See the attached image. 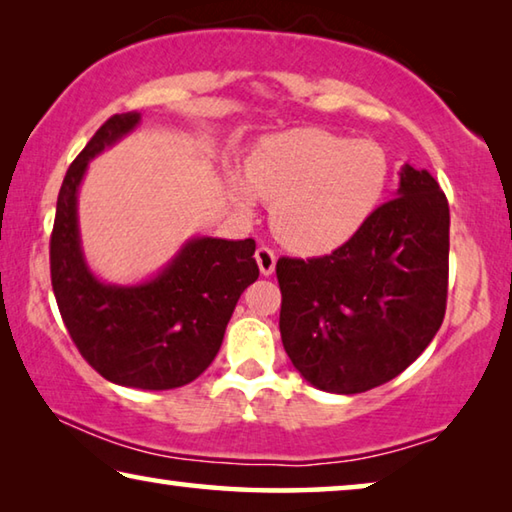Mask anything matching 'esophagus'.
<instances>
[{
  "label": "esophagus",
  "mask_w": 512,
  "mask_h": 512,
  "mask_svg": "<svg viewBox=\"0 0 512 512\" xmlns=\"http://www.w3.org/2000/svg\"><path fill=\"white\" fill-rule=\"evenodd\" d=\"M255 259H257L262 275H271L275 271V253L268 246H259L255 250Z\"/></svg>",
  "instance_id": "1"
}]
</instances>
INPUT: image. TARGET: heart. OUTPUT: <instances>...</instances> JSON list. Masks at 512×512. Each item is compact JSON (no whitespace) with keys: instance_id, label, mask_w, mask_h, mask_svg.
Instances as JSON below:
<instances>
[{"instance_id":"b5f03b06","label":"heart","mask_w":512,"mask_h":512,"mask_svg":"<svg viewBox=\"0 0 512 512\" xmlns=\"http://www.w3.org/2000/svg\"><path fill=\"white\" fill-rule=\"evenodd\" d=\"M253 192L271 205V225L298 253H329L366 225L391 183V158L372 140L298 128L259 144L248 169ZM241 207L253 205L235 185Z\"/></svg>"}]
</instances>
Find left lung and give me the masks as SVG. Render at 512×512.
<instances>
[{
  "mask_svg": "<svg viewBox=\"0 0 512 512\" xmlns=\"http://www.w3.org/2000/svg\"><path fill=\"white\" fill-rule=\"evenodd\" d=\"M280 334L296 370L327 393L386 384L443 325L449 205L429 171L404 164L395 198L334 253L280 257Z\"/></svg>",
  "mask_w": 512,
  "mask_h": 512,
  "instance_id": "obj_1",
  "label": "left lung"
}]
</instances>
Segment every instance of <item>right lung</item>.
<instances>
[{
  "instance_id": "obj_1",
  "label": "right lung",
  "mask_w": 512,
  "mask_h": 512,
  "mask_svg": "<svg viewBox=\"0 0 512 512\" xmlns=\"http://www.w3.org/2000/svg\"><path fill=\"white\" fill-rule=\"evenodd\" d=\"M140 124L112 115L65 173L49 241L51 287L83 359L112 384L169 391L214 361L241 293L259 277L255 241L189 239L149 282L117 287L85 264L76 194L88 162Z\"/></svg>"
}]
</instances>
